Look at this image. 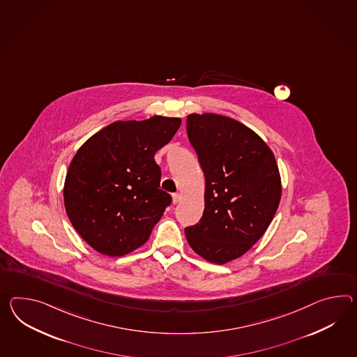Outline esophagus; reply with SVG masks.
Wrapping results in <instances>:
<instances>
[{
    "instance_id": "1",
    "label": "esophagus",
    "mask_w": 357,
    "mask_h": 357,
    "mask_svg": "<svg viewBox=\"0 0 357 357\" xmlns=\"http://www.w3.org/2000/svg\"><path fill=\"white\" fill-rule=\"evenodd\" d=\"M179 201H181V195H179V193H174V195H173V202L178 204Z\"/></svg>"
}]
</instances>
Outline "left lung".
Wrapping results in <instances>:
<instances>
[{
  "label": "left lung",
  "mask_w": 357,
  "mask_h": 357,
  "mask_svg": "<svg viewBox=\"0 0 357 357\" xmlns=\"http://www.w3.org/2000/svg\"><path fill=\"white\" fill-rule=\"evenodd\" d=\"M187 134L205 174V209L184 228L192 249L225 264L248 252L276 214L281 197L278 164L249 128L219 114H190Z\"/></svg>",
  "instance_id": "left-lung-1"
}]
</instances>
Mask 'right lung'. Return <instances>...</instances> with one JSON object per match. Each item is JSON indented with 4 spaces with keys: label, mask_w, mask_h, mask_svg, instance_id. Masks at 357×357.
Instances as JSON below:
<instances>
[{
    "label": "right lung",
    "mask_w": 357,
    "mask_h": 357,
    "mask_svg": "<svg viewBox=\"0 0 357 357\" xmlns=\"http://www.w3.org/2000/svg\"><path fill=\"white\" fill-rule=\"evenodd\" d=\"M181 119L119 121L79 148L64 183L72 226L96 252L120 257L147 241L172 196L160 190L155 153L173 139Z\"/></svg>",
    "instance_id": "right-lung-1"
}]
</instances>
